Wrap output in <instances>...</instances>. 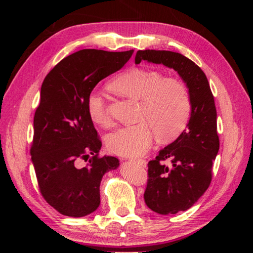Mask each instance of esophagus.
<instances>
[{
    "mask_svg": "<svg viewBox=\"0 0 253 253\" xmlns=\"http://www.w3.org/2000/svg\"><path fill=\"white\" fill-rule=\"evenodd\" d=\"M134 162H136L141 167H147V163H145V160H143V159H134Z\"/></svg>",
    "mask_w": 253,
    "mask_h": 253,
    "instance_id": "esophagus-1",
    "label": "esophagus"
}]
</instances>
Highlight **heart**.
I'll return each instance as SVG.
<instances>
[{"instance_id": "1", "label": "heart", "mask_w": 253, "mask_h": 253, "mask_svg": "<svg viewBox=\"0 0 253 253\" xmlns=\"http://www.w3.org/2000/svg\"><path fill=\"white\" fill-rule=\"evenodd\" d=\"M109 87L140 101L138 124L120 127L108 136L106 145L115 154L141 156L150 149L154 133L159 140L169 141L185 129L191 114V98L182 81L165 78L155 70L134 67L119 75ZM86 108L95 125L111 126V116L100 95L91 93Z\"/></svg>"}]
</instances>
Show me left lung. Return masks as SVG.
<instances>
[{"label": "left lung", "mask_w": 253, "mask_h": 253, "mask_svg": "<svg viewBox=\"0 0 253 253\" xmlns=\"http://www.w3.org/2000/svg\"><path fill=\"white\" fill-rule=\"evenodd\" d=\"M141 61L177 72L191 98L186 129L148 164L145 205L152 211L168 215L191 208L210 185L212 164L219 149L216 109L208 79L193 61L178 52L155 49L137 51L135 64ZM167 159L171 162L170 168L162 163Z\"/></svg>", "instance_id": "obj_1"}]
</instances>
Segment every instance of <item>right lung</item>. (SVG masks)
<instances>
[{"instance_id": "obj_1", "label": "right lung", "mask_w": 253, "mask_h": 253, "mask_svg": "<svg viewBox=\"0 0 253 253\" xmlns=\"http://www.w3.org/2000/svg\"><path fill=\"white\" fill-rule=\"evenodd\" d=\"M133 52L79 50L61 60L42 83L30 155L44 200L65 216L96 211L103 175L119 167L116 157H99L102 143L86 104L97 84L121 70ZM88 157L86 167H78Z\"/></svg>"}]
</instances>
